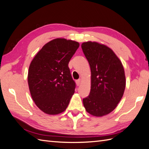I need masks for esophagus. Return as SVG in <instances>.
Masks as SVG:
<instances>
[{"mask_svg":"<svg viewBox=\"0 0 149 149\" xmlns=\"http://www.w3.org/2000/svg\"><path fill=\"white\" fill-rule=\"evenodd\" d=\"M76 82H77V84L78 86L80 85L81 83V79H78V80H77V81H76Z\"/></svg>","mask_w":149,"mask_h":149,"instance_id":"esophagus-1","label":"esophagus"}]
</instances>
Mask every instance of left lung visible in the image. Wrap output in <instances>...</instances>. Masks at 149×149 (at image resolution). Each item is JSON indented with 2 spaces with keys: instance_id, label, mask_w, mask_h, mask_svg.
<instances>
[{
  "instance_id": "1",
  "label": "left lung",
  "mask_w": 149,
  "mask_h": 149,
  "mask_svg": "<svg viewBox=\"0 0 149 149\" xmlns=\"http://www.w3.org/2000/svg\"><path fill=\"white\" fill-rule=\"evenodd\" d=\"M81 48L91 70V88L83 99L87 112L102 117L118 106L126 86L121 61L111 48L97 42H86Z\"/></svg>"
}]
</instances>
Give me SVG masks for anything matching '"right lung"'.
Masks as SVG:
<instances>
[{
  "label": "right lung",
  "mask_w": 149,
  "mask_h": 149,
  "mask_svg": "<svg viewBox=\"0 0 149 149\" xmlns=\"http://www.w3.org/2000/svg\"><path fill=\"white\" fill-rule=\"evenodd\" d=\"M79 46L71 40L55 38L43 45L31 61L29 90L36 106L47 114L64 112L74 93L68 63Z\"/></svg>",
  "instance_id": "obj_1"
}]
</instances>
